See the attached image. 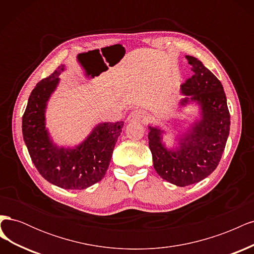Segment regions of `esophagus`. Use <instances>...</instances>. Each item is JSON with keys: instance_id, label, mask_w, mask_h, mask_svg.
Returning a JSON list of instances; mask_svg holds the SVG:
<instances>
[{"instance_id": "obj_1", "label": "esophagus", "mask_w": 254, "mask_h": 254, "mask_svg": "<svg viewBox=\"0 0 254 254\" xmlns=\"http://www.w3.org/2000/svg\"><path fill=\"white\" fill-rule=\"evenodd\" d=\"M144 119H145L144 111L140 110V109H136V110H133L128 115L127 122L128 123H136V122H142Z\"/></svg>"}]
</instances>
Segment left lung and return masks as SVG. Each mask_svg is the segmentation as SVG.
<instances>
[{
  "instance_id": "8db88e82",
  "label": "left lung",
  "mask_w": 254,
  "mask_h": 254,
  "mask_svg": "<svg viewBox=\"0 0 254 254\" xmlns=\"http://www.w3.org/2000/svg\"><path fill=\"white\" fill-rule=\"evenodd\" d=\"M193 76L180 90L181 107L194 105L198 112L186 131L175 132L173 146L164 142L166 131L148 125L153 167L164 180L186 187L203 180L217 167L230 132V113L221 82L200 60L186 56Z\"/></svg>"
}]
</instances>
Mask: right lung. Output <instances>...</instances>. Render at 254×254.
I'll return each mask as SVG.
<instances>
[{
  "label": "right lung",
  "instance_id": "right-lung-1",
  "mask_svg": "<svg viewBox=\"0 0 254 254\" xmlns=\"http://www.w3.org/2000/svg\"><path fill=\"white\" fill-rule=\"evenodd\" d=\"M65 70L64 64L59 65L32 91L22 118L23 140L45 180L64 190H84L104 178L124 122L99 123L78 145L64 146L54 142L45 113L51 96L59 86V76Z\"/></svg>",
  "mask_w": 254,
  "mask_h": 254
}]
</instances>
